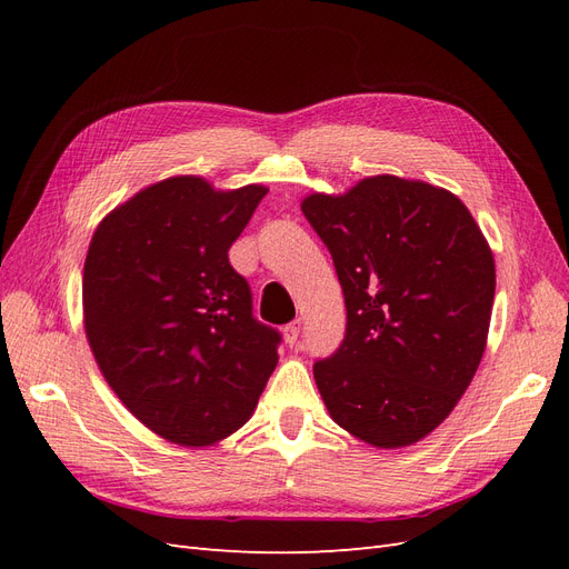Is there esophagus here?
<instances>
[{
    "label": "esophagus",
    "instance_id": "esophagus-1",
    "mask_svg": "<svg viewBox=\"0 0 569 569\" xmlns=\"http://www.w3.org/2000/svg\"><path fill=\"white\" fill-rule=\"evenodd\" d=\"M299 335H301V320H295L284 327V341L289 343V347H295V343L299 341Z\"/></svg>",
    "mask_w": 569,
    "mask_h": 569
}]
</instances>
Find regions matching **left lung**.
<instances>
[{
    "label": "left lung",
    "mask_w": 569,
    "mask_h": 569,
    "mask_svg": "<svg viewBox=\"0 0 569 569\" xmlns=\"http://www.w3.org/2000/svg\"><path fill=\"white\" fill-rule=\"evenodd\" d=\"M301 211L330 249L347 303L339 349L313 377L332 420L377 449L437 429L487 349L496 266L449 189L396 176L311 194Z\"/></svg>",
    "instance_id": "obj_1"
}]
</instances>
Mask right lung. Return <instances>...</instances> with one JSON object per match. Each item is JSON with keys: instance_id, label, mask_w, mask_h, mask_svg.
Returning <instances> with one entry per match:
<instances>
[{"instance_id": "obj_1", "label": "right lung", "mask_w": 569, "mask_h": 569, "mask_svg": "<svg viewBox=\"0 0 569 569\" xmlns=\"http://www.w3.org/2000/svg\"><path fill=\"white\" fill-rule=\"evenodd\" d=\"M266 194L161 180L99 222L84 258V335L101 375L137 420L187 449L237 432L278 366L280 332L253 318L228 258Z\"/></svg>"}]
</instances>
